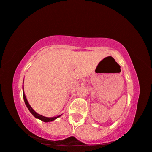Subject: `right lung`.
Here are the masks:
<instances>
[{
	"label": "right lung",
	"mask_w": 152,
	"mask_h": 152,
	"mask_svg": "<svg viewBox=\"0 0 152 152\" xmlns=\"http://www.w3.org/2000/svg\"><path fill=\"white\" fill-rule=\"evenodd\" d=\"M23 99H24V101H25V103H26V107H28V110H29V111L31 112L32 115H33L34 117H35V118L40 119V120L42 121V122H51V121L55 120V119L58 118V117H60V116L62 115H60L57 116V117H44V116H42V115H39V114H37L36 112L34 111L33 109L31 107V106H30V105L29 104V103H28V100H27V99H26V95H25L24 90H23Z\"/></svg>",
	"instance_id": "1"
}]
</instances>
